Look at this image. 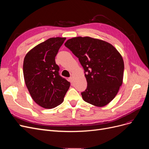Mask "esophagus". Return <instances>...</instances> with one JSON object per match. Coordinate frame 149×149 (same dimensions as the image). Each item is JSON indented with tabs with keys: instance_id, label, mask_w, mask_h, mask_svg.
<instances>
[{
	"instance_id": "esophagus-1",
	"label": "esophagus",
	"mask_w": 149,
	"mask_h": 149,
	"mask_svg": "<svg viewBox=\"0 0 149 149\" xmlns=\"http://www.w3.org/2000/svg\"><path fill=\"white\" fill-rule=\"evenodd\" d=\"M73 80H74V79H73V77H70V78H69V81H70L71 83H73Z\"/></svg>"
}]
</instances>
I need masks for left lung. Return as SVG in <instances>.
I'll return each mask as SVG.
<instances>
[{
  "instance_id": "obj_1",
  "label": "left lung",
  "mask_w": 149,
  "mask_h": 149,
  "mask_svg": "<svg viewBox=\"0 0 149 149\" xmlns=\"http://www.w3.org/2000/svg\"><path fill=\"white\" fill-rule=\"evenodd\" d=\"M65 45L84 70L88 86L81 93L83 100L97 107L109 104L123 82L124 64L120 53L111 43L89 37L72 38Z\"/></svg>"
}]
</instances>
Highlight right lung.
Segmentation results:
<instances>
[{
	"label": "right lung",
	"mask_w": 149,
	"mask_h": 149,
	"mask_svg": "<svg viewBox=\"0 0 149 149\" xmlns=\"http://www.w3.org/2000/svg\"><path fill=\"white\" fill-rule=\"evenodd\" d=\"M66 38H50L26 53L23 65L26 86L33 100L45 109L64 101L70 83L59 75L55 56Z\"/></svg>",
	"instance_id": "right-lung-1"
}]
</instances>
